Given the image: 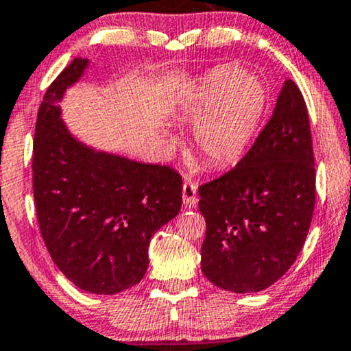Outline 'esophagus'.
<instances>
[{"label":"esophagus","instance_id":"obj_1","mask_svg":"<svg viewBox=\"0 0 351 351\" xmlns=\"http://www.w3.org/2000/svg\"><path fill=\"white\" fill-rule=\"evenodd\" d=\"M182 200L184 205L189 208H195L197 206V185L192 182H185L182 187Z\"/></svg>","mask_w":351,"mask_h":351}]
</instances>
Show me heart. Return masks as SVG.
Wrapping results in <instances>:
<instances>
[{
    "instance_id": "1",
    "label": "heart",
    "mask_w": 351,
    "mask_h": 351,
    "mask_svg": "<svg viewBox=\"0 0 351 351\" xmlns=\"http://www.w3.org/2000/svg\"><path fill=\"white\" fill-rule=\"evenodd\" d=\"M265 84L237 64L211 68L185 89L177 102V115L193 127V143L215 167L239 161L265 115ZM176 140L171 136V143Z\"/></svg>"
}]
</instances>
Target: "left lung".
<instances>
[{
    "instance_id": "8db88e82",
    "label": "left lung",
    "mask_w": 351,
    "mask_h": 351,
    "mask_svg": "<svg viewBox=\"0 0 351 351\" xmlns=\"http://www.w3.org/2000/svg\"><path fill=\"white\" fill-rule=\"evenodd\" d=\"M198 193L206 221L202 271L211 283L257 293L287 274L308 236L315 200L309 115L291 80L247 154Z\"/></svg>"
}]
</instances>
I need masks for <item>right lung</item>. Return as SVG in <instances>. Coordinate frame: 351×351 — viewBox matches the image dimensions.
<instances>
[{"instance_id": "right-lung-1", "label": "right lung", "mask_w": 351, "mask_h": 351, "mask_svg": "<svg viewBox=\"0 0 351 351\" xmlns=\"http://www.w3.org/2000/svg\"><path fill=\"white\" fill-rule=\"evenodd\" d=\"M88 66V58H75L43 96L34 135V202L60 271L83 291L115 295L145 276L151 237L182 206V179L167 166L97 151L73 136L60 102Z\"/></svg>"}]
</instances>
